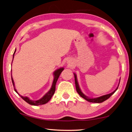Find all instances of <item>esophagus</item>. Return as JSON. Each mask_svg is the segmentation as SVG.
<instances>
[{
  "label": "esophagus",
  "instance_id": "esophagus-1",
  "mask_svg": "<svg viewBox=\"0 0 132 132\" xmlns=\"http://www.w3.org/2000/svg\"><path fill=\"white\" fill-rule=\"evenodd\" d=\"M71 62H70V61H69V62H68V64H69V65H70V64H71Z\"/></svg>",
  "mask_w": 132,
  "mask_h": 132
}]
</instances>
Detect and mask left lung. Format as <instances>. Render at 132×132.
Segmentation results:
<instances>
[{
  "label": "left lung",
  "mask_w": 132,
  "mask_h": 132,
  "mask_svg": "<svg viewBox=\"0 0 132 132\" xmlns=\"http://www.w3.org/2000/svg\"><path fill=\"white\" fill-rule=\"evenodd\" d=\"M74 76H75V85H76V91L78 93V94L80 95V97H81L82 98H83L84 99H85L87 101H88V102H94V103H101V102H102L105 101V100H108V98L111 97V96L113 94H114V93L117 90V89L118 88V87H119V85H118V87L117 88V89L113 91V92L111 93L110 94H106V95H102L101 97H97V98H88L87 97V96L85 95L83 93L81 92V90H80V88L79 87V84H78V82H77V77H76V75L75 73H74ZM120 82V81H119Z\"/></svg>",
  "instance_id": "8db88e82"
}]
</instances>
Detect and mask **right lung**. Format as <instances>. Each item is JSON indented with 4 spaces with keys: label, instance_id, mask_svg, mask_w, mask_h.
<instances>
[{
    "label": "right lung",
    "instance_id": "1",
    "mask_svg": "<svg viewBox=\"0 0 132 132\" xmlns=\"http://www.w3.org/2000/svg\"><path fill=\"white\" fill-rule=\"evenodd\" d=\"M15 51H16V50H15L14 52V54H13V58H14V53L15 52ZM63 70H64L63 68H59V69H58L57 70H56L54 73H53V75H54V80H53L52 86V87H51V88L50 89V90L48 92L46 93L43 97L41 98V99L39 100H37V101H32V100H30V98H28L27 97H23L22 95H20L17 91L16 89H15V87H14V81H13V79L12 76V83H13V86H14V91L18 94L20 96L21 98H23L24 101L27 102L28 104H30V105H43V104L47 103V102L51 99V98H52L53 95L54 94V93L55 92V88H56V83L57 80L58 79V78H59L60 75H61L62 71H63Z\"/></svg>",
    "mask_w": 132,
    "mask_h": 132
}]
</instances>
